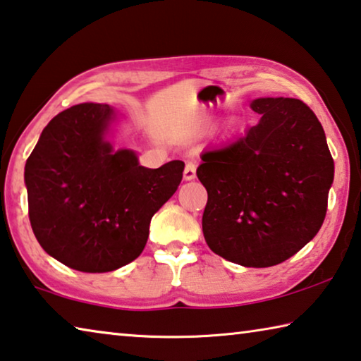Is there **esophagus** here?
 Returning <instances> with one entry per match:
<instances>
[{"mask_svg": "<svg viewBox=\"0 0 361 361\" xmlns=\"http://www.w3.org/2000/svg\"><path fill=\"white\" fill-rule=\"evenodd\" d=\"M195 174H197V164H195V161H187L184 169V179L192 180L195 179Z\"/></svg>", "mask_w": 361, "mask_h": 361, "instance_id": "esophagus-1", "label": "esophagus"}]
</instances>
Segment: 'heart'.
Here are the masks:
<instances>
[{
	"instance_id": "obj_1",
	"label": "heart",
	"mask_w": 361,
	"mask_h": 361,
	"mask_svg": "<svg viewBox=\"0 0 361 361\" xmlns=\"http://www.w3.org/2000/svg\"><path fill=\"white\" fill-rule=\"evenodd\" d=\"M212 126H216V120H214V118H208V120L204 121V128L209 129Z\"/></svg>"
}]
</instances>
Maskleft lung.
I'll list each match as a JSON object with an SVG mask.
<instances>
[{
    "mask_svg": "<svg viewBox=\"0 0 361 361\" xmlns=\"http://www.w3.org/2000/svg\"><path fill=\"white\" fill-rule=\"evenodd\" d=\"M243 137L204 152L197 176L208 192L203 235L212 252L243 267L281 264L326 216L334 161L314 111L299 99L261 97Z\"/></svg>",
    "mask_w": 361,
    "mask_h": 361,
    "instance_id": "1",
    "label": "left lung"
}]
</instances>
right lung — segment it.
Returning <instances> with one entry per match:
<instances>
[{
	"mask_svg": "<svg viewBox=\"0 0 361 361\" xmlns=\"http://www.w3.org/2000/svg\"><path fill=\"white\" fill-rule=\"evenodd\" d=\"M115 111L80 104L47 123L25 164L28 217L41 247L70 269L104 274L144 251L150 221L184 173L174 159L158 169L107 139Z\"/></svg>",
	"mask_w": 361,
	"mask_h": 361,
	"instance_id": "1",
	"label": "right lung"
}]
</instances>
